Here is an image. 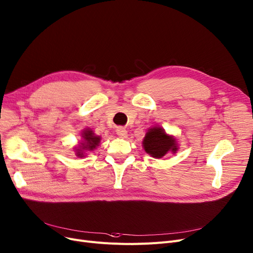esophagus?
I'll list each match as a JSON object with an SVG mask.
<instances>
[{
    "instance_id": "obj_1",
    "label": "esophagus",
    "mask_w": 253,
    "mask_h": 253,
    "mask_svg": "<svg viewBox=\"0 0 253 253\" xmlns=\"http://www.w3.org/2000/svg\"><path fill=\"white\" fill-rule=\"evenodd\" d=\"M116 133H117V135H118L119 137H121V138H126V136H127L126 129L125 127H123V126L117 127V128H116Z\"/></svg>"
}]
</instances>
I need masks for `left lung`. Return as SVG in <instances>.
<instances>
[{"label": "left lung", "mask_w": 253, "mask_h": 253, "mask_svg": "<svg viewBox=\"0 0 253 253\" xmlns=\"http://www.w3.org/2000/svg\"><path fill=\"white\" fill-rule=\"evenodd\" d=\"M143 147L151 157L160 159L164 157L168 151L175 153L177 150L174 138L168 136L161 127H153L146 133L143 140Z\"/></svg>", "instance_id": "8db88e82"}]
</instances>
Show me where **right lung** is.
I'll return each instance as SVG.
<instances>
[{"instance_id": "right-lung-1", "label": "right lung", "mask_w": 253, "mask_h": 253, "mask_svg": "<svg viewBox=\"0 0 253 253\" xmlns=\"http://www.w3.org/2000/svg\"><path fill=\"white\" fill-rule=\"evenodd\" d=\"M83 138H84V142L81 143L82 146H80L81 148L78 149V153L77 156L78 157H84L83 155V151L82 150H93L99 143L100 141V137L98 136H94L92 130L87 129L84 132L83 134Z\"/></svg>"}]
</instances>
